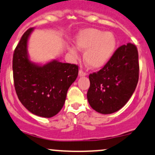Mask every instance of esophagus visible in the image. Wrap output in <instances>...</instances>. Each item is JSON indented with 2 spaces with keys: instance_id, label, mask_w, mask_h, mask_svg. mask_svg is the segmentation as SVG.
<instances>
[{
  "instance_id": "obj_1",
  "label": "esophagus",
  "mask_w": 155,
  "mask_h": 155,
  "mask_svg": "<svg viewBox=\"0 0 155 155\" xmlns=\"http://www.w3.org/2000/svg\"><path fill=\"white\" fill-rule=\"evenodd\" d=\"M87 72L84 71L82 70V69H80L79 71V76H87Z\"/></svg>"
}]
</instances>
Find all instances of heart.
<instances>
[{
    "instance_id": "b5f03b06",
    "label": "heart",
    "mask_w": 155,
    "mask_h": 155,
    "mask_svg": "<svg viewBox=\"0 0 155 155\" xmlns=\"http://www.w3.org/2000/svg\"><path fill=\"white\" fill-rule=\"evenodd\" d=\"M76 44L79 49L85 50L84 60L87 65L92 68H99L106 65L114 54L117 40L112 32L87 28L76 35ZM77 47L68 46V51L73 56L77 55Z\"/></svg>"
}]
</instances>
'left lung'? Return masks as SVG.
Masks as SVG:
<instances>
[{"mask_svg":"<svg viewBox=\"0 0 155 155\" xmlns=\"http://www.w3.org/2000/svg\"><path fill=\"white\" fill-rule=\"evenodd\" d=\"M138 72L136 47L130 43L121 46L102 69L89 76L87 97L90 106L103 114L119 111L136 90Z\"/></svg>","mask_w":155,"mask_h":155,"instance_id":"obj_1","label":"left lung"}]
</instances>
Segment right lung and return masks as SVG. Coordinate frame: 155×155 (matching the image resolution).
<instances>
[{"instance_id": "obj_1", "label": "right lung", "mask_w": 155, "mask_h": 155, "mask_svg": "<svg viewBox=\"0 0 155 155\" xmlns=\"http://www.w3.org/2000/svg\"><path fill=\"white\" fill-rule=\"evenodd\" d=\"M34 28L27 31L16 47L13 56L14 83L19 100L30 112L50 118L63 108L67 92L77 78L76 65L53 60L46 64L30 60L28 39Z\"/></svg>"}]
</instances>
